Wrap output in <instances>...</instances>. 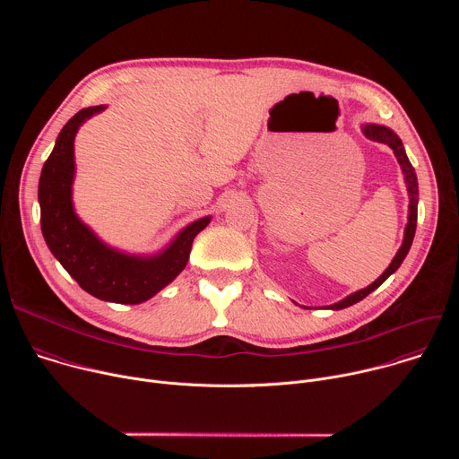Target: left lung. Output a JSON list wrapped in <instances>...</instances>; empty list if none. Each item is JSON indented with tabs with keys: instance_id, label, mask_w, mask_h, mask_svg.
<instances>
[{
	"instance_id": "left-lung-1",
	"label": "left lung",
	"mask_w": 459,
	"mask_h": 459,
	"mask_svg": "<svg viewBox=\"0 0 459 459\" xmlns=\"http://www.w3.org/2000/svg\"><path fill=\"white\" fill-rule=\"evenodd\" d=\"M361 133L365 134V138H368L370 142H377V143H385L386 147L392 149V152H394L400 167H402V172H403V179H405V185H407V192H409V221L405 225V232H403V243L402 247L398 248L396 255L392 257L390 265L385 269V273L376 280L372 281L368 287L365 289H359L352 294H349L347 298H343L342 301L338 303H333L326 308L331 310H342V308H347L358 301H361L363 298H367L372 290H376L390 274H394L400 265L403 264L405 255L409 254L411 250V245H412V239H414V232H416V221H418V178H416V172H414V167L411 165L409 158H407V152H405V147L400 140V136L394 133V130L385 126V125H377V123H365L361 125ZM307 308V307H305Z\"/></svg>"
}]
</instances>
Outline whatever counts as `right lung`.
Here are the masks:
<instances>
[{
    "label": "right lung",
    "instance_id": "1",
    "mask_svg": "<svg viewBox=\"0 0 459 459\" xmlns=\"http://www.w3.org/2000/svg\"><path fill=\"white\" fill-rule=\"evenodd\" d=\"M105 108L107 105L83 108L61 128L38 185L41 232L54 257L85 292L103 301L138 305L156 296L186 267L194 238L212 216L188 223L156 254L123 252L83 223L73 202L74 140L80 126Z\"/></svg>",
    "mask_w": 459,
    "mask_h": 459
}]
</instances>
